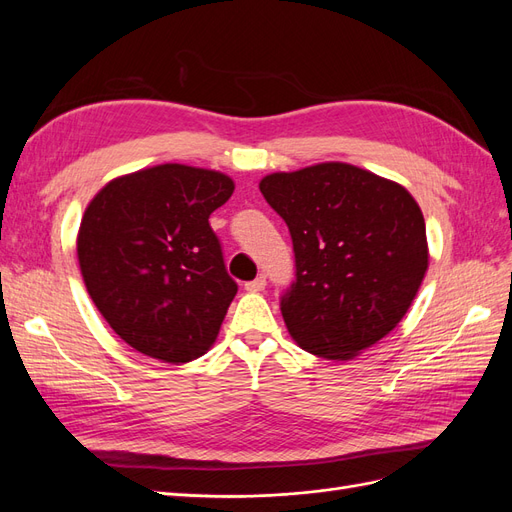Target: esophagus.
I'll return each mask as SVG.
<instances>
[{"label": "esophagus", "mask_w": 512, "mask_h": 512, "mask_svg": "<svg viewBox=\"0 0 512 512\" xmlns=\"http://www.w3.org/2000/svg\"><path fill=\"white\" fill-rule=\"evenodd\" d=\"M265 286H267L265 277H256L254 282H247V284H245V290H247V292H262V290H265Z\"/></svg>", "instance_id": "esophagus-1"}]
</instances>
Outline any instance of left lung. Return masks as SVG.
Here are the masks:
<instances>
[{"instance_id":"1","label":"left lung","mask_w":512,"mask_h":512,"mask_svg":"<svg viewBox=\"0 0 512 512\" xmlns=\"http://www.w3.org/2000/svg\"><path fill=\"white\" fill-rule=\"evenodd\" d=\"M258 188L294 245L297 282L282 299L294 342L327 361H350L389 335L429 267L414 196L346 162L271 173Z\"/></svg>"}]
</instances>
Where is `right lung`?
Wrapping results in <instances>:
<instances>
[{"label": "right lung", "instance_id": "1", "mask_svg": "<svg viewBox=\"0 0 512 512\" xmlns=\"http://www.w3.org/2000/svg\"><path fill=\"white\" fill-rule=\"evenodd\" d=\"M235 192L220 170L158 164L89 200L76 235L85 288L123 342L181 365L218 339L237 294L209 215Z\"/></svg>", "mask_w": 512, "mask_h": 512}]
</instances>
